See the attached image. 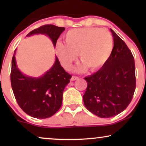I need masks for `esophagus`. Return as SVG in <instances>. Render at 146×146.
<instances>
[{"label":"esophagus","mask_w":146,"mask_h":146,"mask_svg":"<svg viewBox=\"0 0 146 146\" xmlns=\"http://www.w3.org/2000/svg\"><path fill=\"white\" fill-rule=\"evenodd\" d=\"M78 78V77L74 76H72L70 80H71V81H74V80H77Z\"/></svg>","instance_id":"esophagus-1"}]
</instances>
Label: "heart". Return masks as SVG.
<instances>
[{
    "label": "heart",
    "instance_id": "1",
    "mask_svg": "<svg viewBox=\"0 0 146 146\" xmlns=\"http://www.w3.org/2000/svg\"><path fill=\"white\" fill-rule=\"evenodd\" d=\"M113 48L112 36L107 30L100 28L74 29L66 34L64 44L57 45L56 55L64 68L69 70L78 54L82 63L74 71L81 72L88 68L94 72L107 63Z\"/></svg>",
    "mask_w": 146,
    "mask_h": 146
}]
</instances>
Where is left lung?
Instances as JSON below:
<instances>
[{"label":"left lung","mask_w":146,"mask_h":146,"mask_svg":"<svg viewBox=\"0 0 146 146\" xmlns=\"http://www.w3.org/2000/svg\"><path fill=\"white\" fill-rule=\"evenodd\" d=\"M112 53L104 66L84 78L88 86L84 104L97 116L108 118L123 111L132 100L135 89L134 58L126 44L113 30Z\"/></svg>","instance_id":"left-lung-1"}]
</instances>
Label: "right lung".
<instances>
[{
	"label": "right lung",
	"instance_id": "1",
	"mask_svg": "<svg viewBox=\"0 0 146 146\" xmlns=\"http://www.w3.org/2000/svg\"><path fill=\"white\" fill-rule=\"evenodd\" d=\"M65 30L53 25H46L33 30L27 36L45 35L56 46L57 40ZM17 49L12 59L11 82L15 98L21 108L28 115L38 119L51 117L60 108L65 87L70 82L71 75L61 66L56 56L50 69L38 78L31 77L18 68L15 58Z\"/></svg>",
	"mask_w": 146,
	"mask_h": 146
}]
</instances>
